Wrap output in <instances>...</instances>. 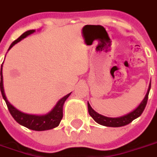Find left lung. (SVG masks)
I'll list each match as a JSON object with an SVG mask.
<instances>
[{"label": "left lung", "instance_id": "8db88e82", "mask_svg": "<svg viewBox=\"0 0 157 157\" xmlns=\"http://www.w3.org/2000/svg\"><path fill=\"white\" fill-rule=\"evenodd\" d=\"M151 90V83L149 85L148 87L147 93L145 94V96L144 98V99L142 102L140 103L139 106L134 109L130 113H128L125 116L120 117H105L101 114H98L96 112L92 107L90 104L87 102V108H88V113L91 117L94 118V120L98 123V124L102 125V126H105V127H111V128H119V127H123L126 125L129 124L130 122H132V121L138 118L139 117L141 116V114L143 113L144 109L146 106L148 100V96H149V93Z\"/></svg>", "mask_w": 157, "mask_h": 157}]
</instances>
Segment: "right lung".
Here are the masks:
<instances>
[{"label":"right lung","mask_w":157,"mask_h":157,"mask_svg":"<svg viewBox=\"0 0 157 157\" xmlns=\"http://www.w3.org/2000/svg\"><path fill=\"white\" fill-rule=\"evenodd\" d=\"M35 31H36L35 29H30V30L25 31L24 34H22L21 36L17 38V40H14L13 42L11 44L8 50L13 48L14 45L17 44V42H19L20 40L25 39V37L33 34ZM0 87L2 98L6 102L7 108L9 109L10 114L12 115V117H13L14 120L22 126L29 128V129H31V130H34V131H45V130H49V129L57 128L59 125L60 121L63 118V104L71 94V93H70L62 98H60L58 103L56 104L55 106L52 108V110L47 113V114H45V115H33V114H27V113L22 112L21 110H19L16 107H14L13 105L7 100L6 94H5V91H4V86H3L2 64V67H1Z\"/></svg>","instance_id":"right-lung-1"}]
</instances>
